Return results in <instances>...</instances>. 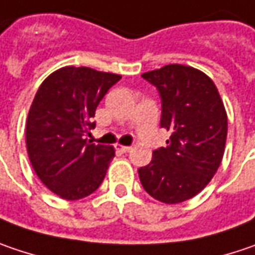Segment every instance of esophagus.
I'll use <instances>...</instances> for the list:
<instances>
[{
    "mask_svg": "<svg viewBox=\"0 0 255 255\" xmlns=\"http://www.w3.org/2000/svg\"><path fill=\"white\" fill-rule=\"evenodd\" d=\"M115 148H117L118 151H121V153H128V151L131 150L129 145H121V144H115Z\"/></svg>",
    "mask_w": 255,
    "mask_h": 255,
    "instance_id": "obj_1",
    "label": "esophagus"
}]
</instances>
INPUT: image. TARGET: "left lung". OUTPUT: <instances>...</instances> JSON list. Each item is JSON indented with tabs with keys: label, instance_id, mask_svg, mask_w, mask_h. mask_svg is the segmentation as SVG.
Returning <instances> with one entry per match:
<instances>
[{
	"label": "left lung",
	"instance_id": "1",
	"mask_svg": "<svg viewBox=\"0 0 255 255\" xmlns=\"http://www.w3.org/2000/svg\"><path fill=\"white\" fill-rule=\"evenodd\" d=\"M141 76L160 92V124L170 137L138 169L140 182L160 202H185L206 187L222 161L228 132L224 102L212 79L192 66L166 65Z\"/></svg>",
	"mask_w": 255,
	"mask_h": 255
}]
</instances>
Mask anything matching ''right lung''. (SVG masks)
<instances>
[{
  "label": "right lung",
  "instance_id": "right-lung-1",
  "mask_svg": "<svg viewBox=\"0 0 255 255\" xmlns=\"http://www.w3.org/2000/svg\"><path fill=\"white\" fill-rule=\"evenodd\" d=\"M120 75L91 68L65 66L40 85L25 123V145L30 163L53 193L78 201L102 183L113 145L92 144L85 138L95 127L92 117Z\"/></svg>",
  "mask_w": 255,
  "mask_h": 255
}]
</instances>
